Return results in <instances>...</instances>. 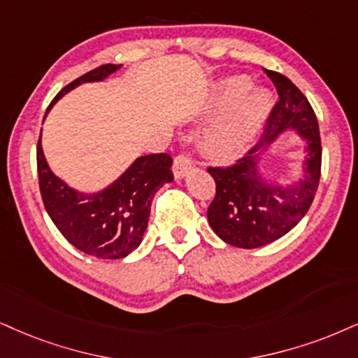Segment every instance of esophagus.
I'll list each match as a JSON object with an SVG mask.
<instances>
[{
	"mask_svg": "<svg viewBox=\"0 0 358 358\" xmlns=\"http://www.w3.org/2000/svg\"><path fill=\"white\" fill-rule=\"evenodd\" d=\"M192 169V161L191 157L187 156L186 152H179L178 156L174 157V164H172V171H174L176 178H182L186 176V172Z\"/></svg>",
	"mask_w": 358,
	"mask_h": 358,
	"instance_id": "esophagus-1",
	"label": "esophagus"
}]
</instances>
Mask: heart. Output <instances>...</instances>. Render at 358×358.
I'll list each match as a JSON object with an SVG mask.
<instances>
[{"label":"heart","mask_w":358,"mask_h":358,"mask_svg":"<svg viewBox=\"0 0 358 358\" xmlns=\"http://www.w3.org/2000/svg\"><path fill=\"white\" fill-rule=\"evenodd\" d=\"M249 87L250 83L247 78H232L224 83L220 91L222 103L227 106L236 104L237 100L240 103L222 124L215 126L207 134L206 149L210 156L219 159L236 157L250 144L267 119L272 108L271 96L262 90L250 91L245 95Z\"/></svg>","instance_id":"1"}]
</instances>
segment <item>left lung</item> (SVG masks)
I'll return each mask as SVG.
<instances>
[{"label": "left lung", "mask_w": 358, "mask_h": 358, "mask_svg": "<svg viewBox=\"0 0 358 358\" xmlns=\"http://www.w3.org/2000/svg\"><path fill=\"white\" fill-rule=\"evenodd\" d=\"M279 101L267 117L259 143L229 166H207L215 196L207 207L214 232L227 244L255 249L285 236L301 222L314 201L320 180L322 144L319 122L302 91L284 74L264 69ZM287 127H297L308 139L304 179L290 188L267 187L255 172V152Z\"/></svg>", "instance_id": "8db88e82"}]
</instances>
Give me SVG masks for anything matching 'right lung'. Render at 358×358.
I'll return each instance as SVG.
<instances>
[{
	"label": "right lung",
	"instance_id": "right-lung-1",
	"mask_svg": "<svg viewBox=\"0 0 358 358\" xmlns=\"http://www.w3.org/2000/svg\"><path fill=\"white\" fill-rule=\"evenodd\" d=\"M119 68L121 64H103L83 74L57 92L52 103L81 83L101 81ZM36 164L43 204L57 231L76 249L99 259H122L141 244L154 194L162 184L174 179L169 154H149L139 157L103 192L83 196L50 171L43 156L41 136L38 139Z\"/></svg>",
	"mask_w": 358,
	"mask_h": 358
}]
</instances>
